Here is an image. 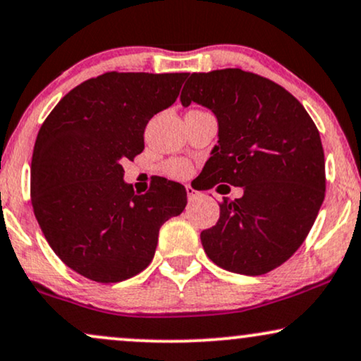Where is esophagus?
<instances>
[{
  "instance_id": "1",
  "label": "esophagus",
  "mask_w": 361,
  "mask_h": 361,
  "mask_svg": "<svg viewBox=\"0 0 361 361\" xmlns=\"http://www.w3.org/2000/svg\"><path fill=\"white\" fill-rule=\"evenodd\" d=\"M186 197H188V202H193V200L200 197V193L195 188H192V186H186Z\"/></svg>"
}]
</instances>
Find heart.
Instances as JSON below:
<instances>
[{"mask_svg": "<svg viewBox=\"0 0 361 361\" xmlns=\"http://www.w3.org/2000/svg\"><path fill=\"white\" fill-rule=\"evenodd\" d=\"M163 169L169 178H175V180H185V178L192 173V164L186 161V159H171V161L164 164Z\"/></svg>", "mask_w": 361, "mask_h": 361, "instance_id": "b5f03b06", "label": "heart"}]
</instances>
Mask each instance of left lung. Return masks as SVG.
Here are the masks:
<instances>
[{"label":"left lung","mask_w":361,"mask_h":361,"mask_svg":"<svg viewBox=\"0 0 361 361\" xmlns=\"http://www.w3.org/2000/svg\"><path fill=\"white\" fill-rule=\"evenodd\" d=\"M186 77L181 104H202L219 121L202 186L244 190L220 203L219 222L200 233L203 249L225 271L267 274L301 247L324 200L318 128L293 94L257 73L222 68Z\"/></svg>","instance_id":"obj_1"}]
</instances>
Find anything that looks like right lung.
I'll use <instances>...</instances> for the list:
<instances>
[{
	"instance_id": "add662e5",
	"label": "right lung",
	"mask_w": 361,
	"mask_h": 361,
	"mask_svg": "<svg viewBox=\"0 0 361 361\" xmlns=\"http://www.w3.org/2000/svg\"><path fill=\"white\" fill-rule=\"evenodd\" d=\"M188 73L106 72L62 97L38 131L30 195L65 266L111 284L149 266L161 225L186 207L183 185L158 176L145 195L123 180L145 129L176 101Z\"/></svg>"
}]
</instances>
